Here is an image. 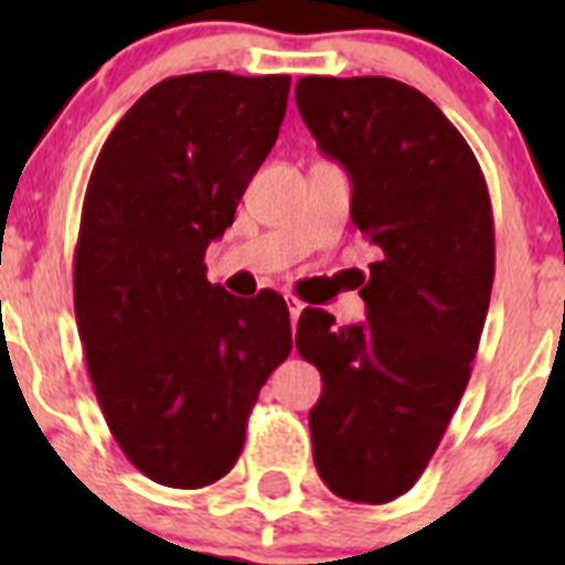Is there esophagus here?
Instances as JSON below:
<instances>
[{"instance_id": "esophagus-1", "label": "esophagus", "mask_w": 565, "mask_h": 565, "mask_svg": "<svg viewBox=\"0 0 565 565\" xmlns=\"http://www.w3.org/2000/svg\"><path fill=\"white\" fill-rule=\"evenodd\" d=\"M286 306H288V313H291V322H297L299 313H302V308H306V302L297 297H291V294H286Z\"/></svg>"}]
</instances>
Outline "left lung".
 Listing matches in <instances>:
<instances>
[{
    "label": "left lung",
    "mask_w": 565,
    "mask_h": 565,
    "mask_svg": "<svg viewBox=\"0 0 565 565\" xmlns=\"http://www.w3.org/2000/svg\"><path fill=\"white\" fill-rule=\"evenodd\" d=\"M294 96L379 252L364 322L299 317L297 351L322 376L313 463L333 495L387 503L422 478L472 373L495 277L487 181L447 115L396 78L306 76Z\"/></svg>",
    "instance_id": "left-lung-1"
}]
</instances>
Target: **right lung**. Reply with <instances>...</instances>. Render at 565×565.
I'll return each mask as SVG.
<instances>
[{
	"label": "right lung",
	"mask_w": 565,
	"mask_h": 565,
	"mask_svg": "<svg viewBox=\"0 0 565 565\" xmlns=\"http://www.w3.org/2000/svg\"><path fill=\"white\" fill-rule=\"evenodd\" d=\"M291 76L163 78L115 124L82 206L73 299L87 371L124 456L201 489L237 463L259 387L291 353L286 299L232 297L206 246L266 161Z\"/></svg>",
	"instance_id": "right-lung-1"
}]
</instances>
